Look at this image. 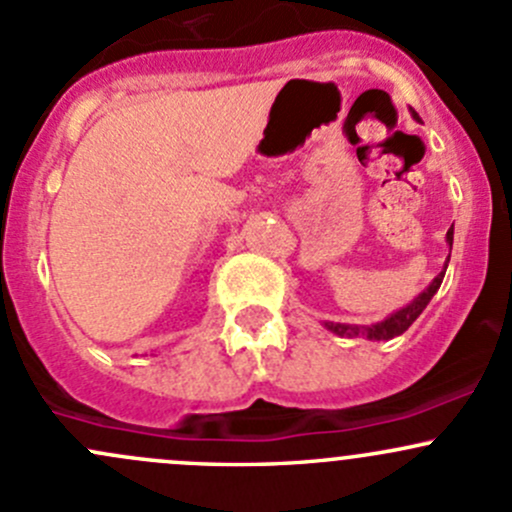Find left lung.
Wrapping results in <instances>:
<instances>
[{
  "mask_svg": "<svg viewBox=\"0 0 512 512\" xmlns=\"http://www.w3.org/2000/svg\"><path fill=\"white\" fill-rule=\"evenodd\" d=\"M414 118L419 120V115L414 113ZM446 244H449V249L453 246V226L449 231H446ZM449 258H451V251H449ZM449 258H446L444 263V271L439 273V276L434 278V281L429 283V286L424 288L412 303H407L404 308L394 310L392 315H387L384 320H379V323H372V325H347V323H325V328L330 330V333L340 335V337H367V340H392V337L402 335L404 330L409 328V325L414 323L416 318H419L421 313H424V308L429 305V300L434 298V293L441 288V281H444V273H446V266H449Z\"/></svg>",
  "mask_w": 512,
  "mask_h": 512,
  "instance_id": "left-lung-1",
  "label": "left lung"
}]
</instances>
